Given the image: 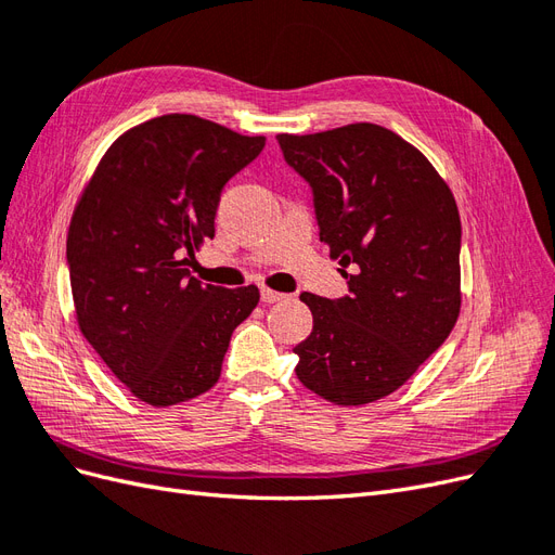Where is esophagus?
I'll use <instances>...</instances> for the list:
<instances>
[{"instance_id": "esophagus-1", "label": "esophagus", "mask_w": 555, "mask_h": 555, "mask_svg": "<svg viewBox=\"0 0 555 555\" xmlns=\"http://www.w3.org/2000/svg\"><path fill=\"white\" fill-rule=\"evenodd\" d=\"M282 298H284V294L261 287V304H278V300H282Z\"/></svg>"}]
</instances>
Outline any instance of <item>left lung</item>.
Listing matches in <instances>:
<instances>
[{"label":"left lung","mask_w":555,"mask_h":555,"mask_svg":"<svg viewBox=\"0 0 555 555\" xmlns=\"http://www.w3.org/2000/svg\"><path fill=\"white\" fill-rule=\"evenodd\" d=\"M278 143L310 184L319 238L349 287L335 300L300 294L314 324L294 347L296 375L335 405H365L400 389L456 324V201L414 145L379 125Z\"/></svg>","instance_id":"obj_1"}]
</instances>
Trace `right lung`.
I'll return each mask as SVG.
<instances>
[{"label":"right lung","mask_w":555,"mask_h":555,"mask_svg":"<svg viewBox=\"0 0 555 555\" xmlns=\"http://www.w3.org/2000/svg\"><path fill=\"white\" fill-rule=\"evenodd\" d=\"M263 145L204 117L162 115L106 150L78 201L66 263L80 333L147 405L215 386L233 328L259 304L255 284H204L184 257L215 236L224 184Z\"/></svg>","instance_id":"obj_1"}]
</instances>
